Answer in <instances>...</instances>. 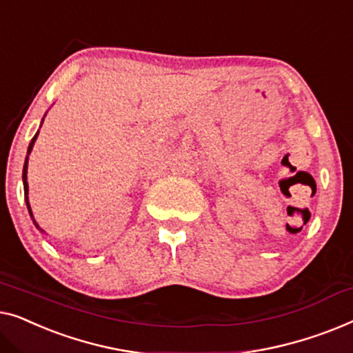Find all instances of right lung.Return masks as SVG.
Returning <instances> with one entry per match:
<instances>
[{"instance_id": "1", "label": "right lung", "mask_w": 353, "mask_h": 353, "mask_svg": "<svg viewBox=\"0 0 353 353\" xmlns=\"http://www.w3.org/2000/svg\"><path fill=\"white\" fill-rule=\"evenodd\" d=\"M37 137H38V132L34 134V137L32 139V142H30V145H28V153L32 152V148H33V143H34V141H37ZM27 165H28V157L26 158V165H23V172H22V179H23V190H26V200H27V206H28V211H30V216H32V210H30V205H28V183H27ZM33 217V216H32ZM34 225L38 227V224L37 222H34ZM39 228V227H38Z\"/></svg>"}]
</instances>
